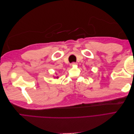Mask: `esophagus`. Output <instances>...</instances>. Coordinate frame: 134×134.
<instances>
[{
    "mask_svg": "<svg viewBox=\"0 0 134 134\" xmlns=\"http://www.w3.org/2000/svg\"><path fill=\"white\" fill-rule=\"evenodd\" d=\"M76 65V63H71V64H70V65H71V66H74V65Z\"/></svg>",
    "mask_w": 134,
    "mask_h": 134,
    "instance_id": "1",
    "label": "esophagus"
}]
</instances>
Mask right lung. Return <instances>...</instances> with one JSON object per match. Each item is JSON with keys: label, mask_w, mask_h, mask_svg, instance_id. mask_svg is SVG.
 <instances>
[{"label": "right lung", "mask_w": 134, "mask_h": 134, "mask_svg": "<svg viewBox=\"0 0 134 134\" xmlns=\"http://www.w3.org/2000/svg\"><path fill=\"white\" fill-rule=\"evenodd\" d=\"M54 78L55 79H58L59 78V76H54Z\"/></svg>", "instance_id": "obj_1"}]
</instances>
